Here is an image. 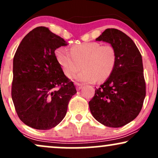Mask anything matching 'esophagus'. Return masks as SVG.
Listing matches in <instances>:
<instances>
[{
  "mask_svg": "<svg viewBox=\"0 0 158 158\" xmlns=\"http://www.w3.org/2000/svg\"><path fill=\"white\" fill-rule=\"evenodd\" d=\"M75 85H76V87H77V89L78 90H81V88H82V87H83L82 85L79 84V83H77V82H75Z\"/></svg>",
  "mask_w": 158,
  "mask_h": 158,
  "instance_id": "1",
  "label": "esophagus"
}]
</instances>
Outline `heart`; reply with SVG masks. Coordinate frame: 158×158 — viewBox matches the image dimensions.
<instances>
[{
	"mask_svg": "<svg viewBox=\"0 0 158 158\" xmlns=\"http://www.w3.org/2000/svg\"><path fill=\"white\" fill-rule=\"evenodd\" d=\"M56 59L68 77H72L79 71L81 64L84 70L76 77L81 82L104 81L113 72L117 61V53L113 46L102 45L90 41L74 45L70 51L64 47L55 50Z\"/></svg>",
	"mask_w": 158,
	"mask_h": 158,
	"instance_id": "obj_1",
	"label": "heart"
}]
</instances>
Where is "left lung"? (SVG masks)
<instances>
[{"mask_svg": "<svg viewBox=\"0 0 158 158\" xmlns=\"http://www.w3.org/2000/svg\"><path fill=\"white\" fill-rule=\"evenodd\" d=\"M96 41L113 46L117 61L110 77L96 89L90 110L101 124L119 128L134 120L142 109L146 97L142 56L131 38L117 29H106Z\"/></svg>", "mask_w": 158, "mask_h": 158, "instance_id": "left-lung-1", "label": "left lung"}]
</instances>
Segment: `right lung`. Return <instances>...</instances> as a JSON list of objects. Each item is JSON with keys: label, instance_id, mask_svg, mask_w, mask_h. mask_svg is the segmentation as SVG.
Segmentation results:
<instances>
[{"label": "right lung", "instance_id": "1", "mask_svg": "<svg viewBox=\"0 0 158 158\" xmlns=\"http://www.w3.org/2000/svg\"><path fill=\"white\" fill-rule=\"evenodd\" d=\"M66 45L60 36L39 27L23 38L16 50L12 99L20 119L31 128L48 130L57 126L77 94L56 59L55 50Z\"/></svg>", "mask_w": 158, "mask_h": 158}]
</instances>
